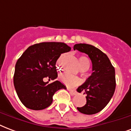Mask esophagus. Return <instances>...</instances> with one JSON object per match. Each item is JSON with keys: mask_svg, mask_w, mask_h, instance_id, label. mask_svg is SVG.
<instances>
[{"mask_svg": "<svg viewBox=\"0 0 131 131\" xmlns=\"http://www.w3.org/2000/svg\"><path fill=\"white\" fill-rule=\"evenodd\" d=\"M68 90H69L70 93V94H71L72 95H76V94H77V92L76 90H71V89H68Z\"/></svg>", "mask_w": 131, "mask_h": 131, "instance_id": "obj_1", "label": "esophagus"}]
</instances>
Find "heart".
Here are the masks:
<instances>
[{
  "mask_svg": "<svg viewBox=\"0 0 131 131\" xmlns=\"http://www.w3.org/2000/svg\"><path fill=\"white\" fill-rule=\"evenodd\" d=\"M62 57H61L58 60L57 64L59 66H61V61ZM79 63L81 69L82 70H87L90 66V61L87 57L85 56H80L79 57ZM59 79L61 82L65 83L66 85L70 86V87H74L76 85H79L81 83V80L77 77L72 76V74L68 73L61 74L59 76Z\"/></svg>",
  "mask_w": 131,
  "mask_h": 131,
  "instance_id": "b5f03b06",
  "label": "heart"
}]
</instances>
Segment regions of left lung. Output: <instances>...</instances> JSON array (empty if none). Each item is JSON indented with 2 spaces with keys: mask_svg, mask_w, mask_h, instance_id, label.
<instances>
[{
  "mask_svg": "<svg viewBox=\"0 0 131 131\" xmlns=\"http://www.w3.org/2000/svg\"><path fill=\"white\" fill-rule=\"evenodd\" d=\"M74 50L85 53L92 63V73L85 83L77 88V92L85 91L86 104L77 107L80 113L93 115L106 106L115 90V68L106 54L95 46L85 43L74 46Z\"/></svg>",
  "mask_w": 131,
  "mask_h": 131,
  "instance_id": "obj_1",
  "label": "left lung"
}]
</instances>
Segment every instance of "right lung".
Masks as SVG:
<instances>
[{"mask_svg": "<svg viewBox=\"0 0 131 131\" xmlns=\"http://www.w3.org/2000/svg\"><path fill=\"white\" fill-rule=\"evenodd\" d=\"M71 48L64 43L44 42L29 46L15 66L14 84L20 102L27 108L39 111L50 106L52 97L60 89H66L59 81L48 84L43 79L57 77L56 62L62 53Z\"/></svg>", "mask_w": 131, "mask_h": 131, "instance_id": "1", "label": "right lung"}]
</instances>
